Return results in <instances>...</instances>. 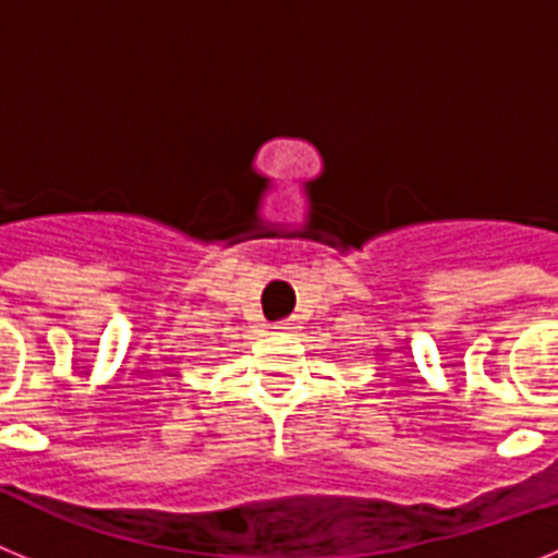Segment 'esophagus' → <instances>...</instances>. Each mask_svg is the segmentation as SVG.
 <instances>
[{
  "mask_svg": "<svg viewBox=\"0 0 558 558\" xmlns=\"http://www.w3.org/2000/svg\"><path fill=\"white\" fill-rule=\"evenodd\" d=\"M274 329L279 335H290V332H295V329H299V322H295V318H288V322H276Z\"/></svg>",
  "mask_w": 558,
  "mask_h": 558,
  "instance_id": "obj_1",
  "label": "esophagus"
}]
</instances>
